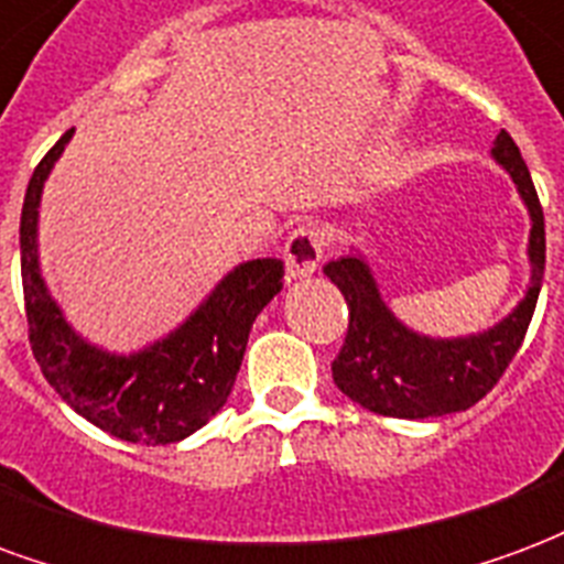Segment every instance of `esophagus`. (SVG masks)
<instances>
[{"label": "esophagus", "instance_id": "1", "mask_svg": "<svg viewBox=\"0 0 564 564\" xmlns=\"http://www.w3.org/2000/svg\"><path fill=\"white\" fill-rule=\"evenodd\" d=\"M283 262H286L290 281L311 278V274L319 269V262H323V236H319L314 227H299L293 236L286 239Z\"/></svg>", "mask_w": 564, "mask_h": 564}]
</instances>
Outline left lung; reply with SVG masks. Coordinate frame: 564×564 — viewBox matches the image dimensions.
<instances>
[{"label":"left lung","instance_id":"1","mask_svg":"<svg viewBox=\"0 0 564 564\" xmlns=\"http://www.w3.org/2000/svg\"><path fill=\"white\" fill-rule=\"evenodd\" d=\"M490 154L511 176L532 220L527 295L505 319L478 335L431 337L394 316L361 250L352 248L332 260L323 269L325 278L344 293L349 307V332L332 361V377L358 406L388 419H436L469 410L499 382L523 344L544 281V212L514 140L499 131Z\"/></svg>","mask_w":564,"mask_h":564}]
</instances>
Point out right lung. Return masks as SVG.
Instances as JSON below:
<instances>
[{"instance_id":"right-lung-1","label":"right lung","mask_w":564,"mask_h":564,"mask_svg":"<svg viewBox=\"0 0 564 564\" xmlns=\"http://www.w3.org/2000/svg\"><path fill=\"white\" fill-rule=\"evenodd\" d=\"M70 133L35 166L20 215V274L29 344L41 373L70 410L110 436L170 445L199 431L227 403L253 319L281 293V260H248L227 271L185 323L137 352H107L68 325L37 262V208L44 182Z\"/></svg>"}]
</instances>
